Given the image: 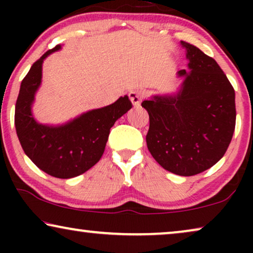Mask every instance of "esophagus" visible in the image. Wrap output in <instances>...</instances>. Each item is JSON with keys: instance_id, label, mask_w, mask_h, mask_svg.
Returning <instances> with one entry per match:
<instances>
[{"instance_id": "1", "label": "esophagus", "mask_w": 253, "mask_h": 253, "mask_svg": "<svg viewBox=\"0 0 253 253\" xmlns=\"http://www.w3.org/2000/svg\"><path fill=\"white\" fill-rule=\"evenodd\" d=\"M144 95L145 93L141 88H134V89H131L129 92V98L133 106H139L141 100L144 98Z\"/></svg>"}]
</instances>
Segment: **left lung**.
<instances>
[{
    "mask_svg": "<svg viewBox=\"0 0 253 253\" xmlns=\"http://www.w3.org/2000/svg\"><path fill=\"white\" fill-rule=\"evenodd\" d=\"M190 71L181 70L176 93L141 102L150 115L147 148L166 170L181 176L205 171L226 153L236 123L235 91L215 60L181 41Z\"/></svg>",
    "mask_w": 253,
    "mask_h": 253,
    "instance_id": "obj_1",
    "label": "left lung"
}]
</instances>
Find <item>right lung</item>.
<instances>
[{
  "mask_svg": "<svg viewBox=\"0 0 253 253\" xmlns=\"http://www.w3.org/2000/svg\"><path fill=\"white\" fill-rule=\"evenodd\" d=\"M60 49L58 44L44 53L23 79L16 102L15 126L24 152L38 168L54 177L72 178L84 174L101 159L110 127L132 103L124 95L112 105L88 110L60 126L38 122L32 106L41 85L43 60Z\"/></svg>",
  "mask_w": 253,
  "mask_h": 253,
  "instance_id": "obj_1",
  "label": "right lung"
}]
</instances>
